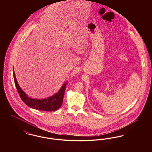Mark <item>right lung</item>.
Instances as JSON below:
<instances>
[{
    "label": "right lung",
    "instance_id": "obj_1",
    "mask_svg": "<svg viewBox=\"0 0 152 152\" xmlns=\"http://www.w3.org/2000/svg\"><path fill=\"white\" fill-rule=\"evenodd\" d=\"M15 84L22 101L30 108L42 111H55L59 108L62 104L67 81L60 88L58 93L44 99H35L30 98L20 88L16 79L14 71H13Z\"/></svg>",
    "mask_w": 152,
    "mask_h": 152
}]
</instances>
